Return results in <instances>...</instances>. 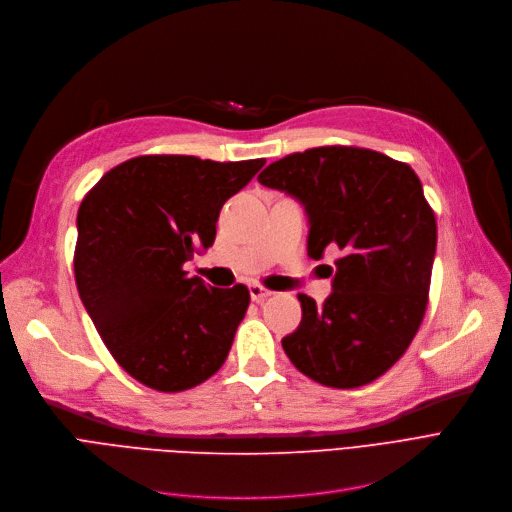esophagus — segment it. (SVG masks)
<instances>
[{"label": "esophagus", "mask_w": 512, "mask_h": 512, "mask_svg": "<svg viewBox=\"0 0 512 512\" xmlns=\"http://www.w3.org/2000/svg\"><path fill=\"white\" fill-rule=\"evenodd\" d=\"M250 296H252L254 302H264L266 298L273 296V291L266 289V287L260 285V283H252V285H250Z\"/></svg>", "instance_id": "34e87169"}]
</instances>
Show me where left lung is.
<instances>
[{"label": "left lung", "mask_w": 512, "mask_h": 512, "mask_svg": "<svg viewBox=\"0 0 512 512\" xmlns=\"http://www.w3.org/2000/svg\"><path fill=\"white\" fill-rule=\"evenodd\" d=\"M258 181L306 206L310 258L339 254L325 304L298 296L302 323L283 337L285 354L327 387L375 381L402 358L429 302L437 223L417 173L375 150L323 145L273 162Z\"/></svg>", "instance_id": "obj_1"}]
</instances>
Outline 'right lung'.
Returning a JSON list of instances; mask_svg holds the SVG:
<instances>
[{
    "instance_id": "add662e5",
    "label": "right lung",
    "mask_w": 512,
    "mask_h": 512,
    "mask_svg": "<svg viewBox=\"0 0 512 512\" xmlns=\"http://www.w3.org/2000/svg\"><path fill=\"white\" fill-rule=\"evenodd\" d=\"M264 162L137 156L85 193L79 296L112 358L156 392H185L227 360L250 291L241 283L210 287L189 277L185 262L212 246L223 204Z\"/></svg>"
}]
</instances>
